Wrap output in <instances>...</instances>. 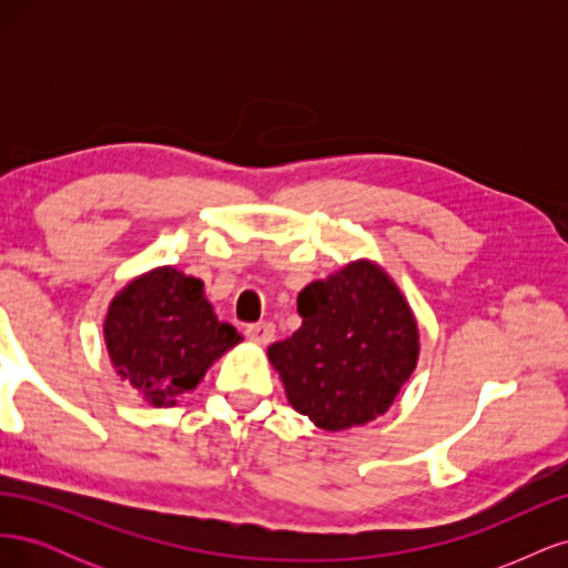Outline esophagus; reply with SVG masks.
I'll use <instances>...</instances> for the list:
<instances>
[{"label":"esophagus","instance_id":"obj_1","mask_svg":"<svg viewBox=\"0 0 568 568\" xmlns=\"http://www.w3.org/2000/svg\"><path fill=\"white\" fill-rule=\"evenodd\" d=\"M246 336L257 343V346H267L274 336V324L272 322H255L246 326Z\"/></svg>","mask_w":568,"mask_h":568}]
</instances>
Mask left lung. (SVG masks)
I'll return each instance as SVG.
<instances>
[{
    "label": "left lung",
    "instance_id": "8db88e82",
    "mask_svg": "<svg viewBox=\"0 0 568 568\" xmlns=\"http://www.w3.org/2000/svg\"><path fill=\"white\" fill-rule=\"evenodd\" d=\"M301 329L267 348L286 398L324 432L384 415L419 357L417 320L400 288L369 261L298 294Z\"/></svg>",
    "mask_w": 568,
    "mask_h": 568
}]
</instances>
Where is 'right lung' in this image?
Here are the masks:
<instances>
[{"label": "right lung", "mask_w": 568, "mask_h": 568, "mask_svg": "<svg viewBox=\"0 0 568 568\" xmlns=\"http://www.w3.org/2000/svg\"><path fill=\"white\" fill-rule=\"evenodd\" d=\"M111 363L142 398L175 405L215 359L242 341L205 301L203 282L175 267L132 280L111 301L104 322Z\"/></svg>", "instance_id": "add662e5"}]
</instances>
